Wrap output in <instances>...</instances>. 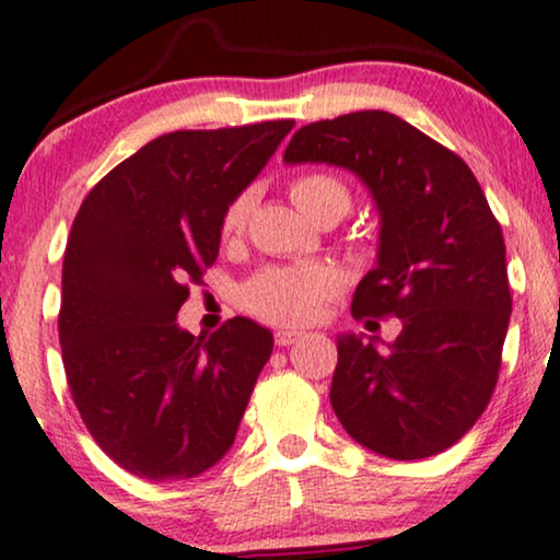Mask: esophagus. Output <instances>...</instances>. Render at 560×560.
Instances as JSON below:
<instances>
[{
	"label": "esophagus",
	"instance_id": "1",
	"mask_svg": "<svg viewBox=\"0 0 560 560\" xmlns=\"http://www.w3.org/2000/svg\"><path fill=\"white\" fill-rule=\"evenodd\" d=\"M300 338H302V332L300 330H289V327H279V330H276V335H273L276 346H279V348L292 346V342H296Z\"/></svg>",
	"mask_w": 560,
	"mask_h": 560
}]
</instances>
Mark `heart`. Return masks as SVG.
<instances>
[{"label": "heart", "instance_id": "b5f03b06", "mask_svg": "<svg viewBox=\"0 0 560 560\" xmlns=\"http://www.w3.org/2000/svg\"><path fill=\"white\" fill-rule=\"evenodd\" d=\"M292 199L310 220L342 214L350 207L348 186L332 174H307L292 184ZM248 194L237 197L222 218V233L235 235L248 220ZM342 273L330 264H292L264 268L245 284L243 300L253 315L273 325H307L340 292Z\"/></svg>", "mask_w": 560, "mask_h": 560}]
</instances>
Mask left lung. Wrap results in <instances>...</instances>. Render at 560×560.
<instances>
[{
  "label": "left lung",
  "mask_w": 560,
  "mask_h": 560,
  "mask_svg": "<svg viewBox=\"0 0 560 560\" xmlns=\"http://www.w3.org/2000/svg\"><path fill=\"white\" fill-rule=\"evenodd\" d=\"M284 161L361 178L378 212V250L350 312L401 319L394 342L338 335L335 415L378 456L443 453L489 405L512 312L502 228L479 182L464 159L382 109L304 125Z\"/></svg>",
  "instance_id": "8db88e82"
}]
</instances>
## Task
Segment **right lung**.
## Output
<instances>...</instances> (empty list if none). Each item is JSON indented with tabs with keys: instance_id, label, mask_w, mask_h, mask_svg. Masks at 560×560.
Masks as SVG:
<instances>
[{
	"instance_id": "right-lung-1",
	"label": "right lung",
	"mask_w": 560,
	"mask_h": 560,
	"mask_svg": "<svg viewBox=\"0 0 560 560\" xmlns=\"http://www.w3.org/2000/svg\"><path fill=\"white\" fill-rule=\"evenodd\" d=\"M294 119L161 136L109 171L73 220L58 315L79 415L107 456L148 481L207 471L271 358L273 335L233 317L210 338L176 323L220 253L225 210Z\"/></svg>"
}]
</instances>
